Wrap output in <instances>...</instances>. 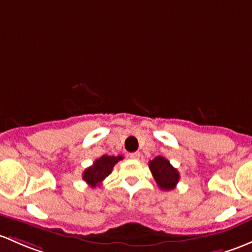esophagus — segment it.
<instances>
[{"instance_id": "34e87169", "label": "esophagus", "mask_w": 252, "mask_h": 252, "mask_svg": "<svg viewBox=\"0 0 252 252\" xmlns=\"http://www.w3.org/2000/svg\"><path fill=\"white\" fill-rule=\"evenodd\" d=\"M129 158H131V159H139L140 158V153L139 152H133L129 155Z\"/></svg>"}]
</instances>
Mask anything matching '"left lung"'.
Listing matches in <instances>:
<instances>
[{"label": "left lung", "instance_id": "8db88e82", "mask_svg": "<svg viewBox=\"0 0 252 252\" xmlns=\"http://www.w3.org/2000/svg\"><path fill=\"white\" fill-rule=\"evenodd\" d=\"M148 166L160 189L171 190L176 187L180 180V174L168 159L158 156L153 160H150Z\"/></svg>", "mask_w": 252, "mask_h": 252}]
</instances>
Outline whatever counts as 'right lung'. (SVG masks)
Listing matches in <instances>:
<instances>
[{
	"mask_svg": "<svg viewBox=\"0 0 252 252\" xmlns=\"http://www.w3.org/2000/svg\"><path fill=\"white\" fill-rule=\"evenodd\" d=\"M123 159V156H102L93 163L92 166L87 168L83 173V180L91 187H96L112 173L116 163Z\"/></svg>",
	"mask_w": 252,
	"mask_h": 252,
	"instance_id": "right-lung-1",
	"label": "right lung"
}]
</instances>
